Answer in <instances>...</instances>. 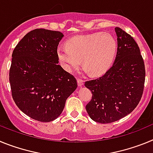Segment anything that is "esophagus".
I'll return each instance as SVG.
<instances>
[{"instance_id":"esophagus-1","label":"esophagus","mask_w":153,"mask_h":153,"mask_svg":"<svg viewBox=\"0 0 153 153\" xmlns=\"http://www.w3.org/2000/svg\"><path fill=\"white\" fill-rule=\"evenodd\" d=\"M77 84L78 86H83V81L80 79H77Z\"/></svg>"}]
</instances>
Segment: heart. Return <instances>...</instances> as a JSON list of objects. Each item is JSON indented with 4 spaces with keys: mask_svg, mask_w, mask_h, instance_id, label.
<instances>
[{
    "mask_svg": "<svg viewBox=\"0 0 153 153\" xmlns=\"http://www.w3.org/2000/svg\"><path fill=\"white\" fill-rule=\"evenodd\" d=\"M117 43L109 33L77 35L66 42V47H58L56 56L68 72L78 68L81 60L86 72L100 76L107 71L117 53Z\"/></svg>",
    "mask_w": 153,
    "mask_h": 153,
    "instance_id": "heart-1",
    "label": "heart"
}]
</instances>
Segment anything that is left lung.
<instances>
[{
  "mask_svg": "<svg viewBox=\"0 0 153 153\" xmlns=\"http://www.w3.org/2000/svg\"><path fill=\"white\" fill-rule=\"evenodd\" d=\"M115 32L117 53L113 66L101 77L85 83L93 94L86 111L99 123L115 122L133 111L144 88L145 65L140 48L121 28L115 27Z\"/></svg>",
  "mask_w": 153,
  "mask_h": 153,
  "instance_id": "obj_1",
  "label": "left lung"
}]
</instances>
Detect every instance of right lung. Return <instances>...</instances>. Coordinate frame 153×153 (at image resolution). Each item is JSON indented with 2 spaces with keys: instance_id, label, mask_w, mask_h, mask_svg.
<instances>
[{
  "instance_id": "obj_1",
  "label": "right lung",
  "mask_w": 153,
  "mask_h": 153,
  "mask_svg": "<svg viewBox=\"0 0 153 153\" xmlns=\"http://www.w3.org/2000/svg\"><path fill=\"white\" fill-rule=\"evenodd\" d=\"M64 35L36 29L21 39L12 53L9 80L17 107L40 122H51L63 112L67 98L77 87L56 56Z\"/></svg>"
}]
</instances>
